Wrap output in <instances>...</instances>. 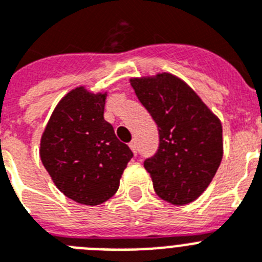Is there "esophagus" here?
<instances>
[{"instance_id": "esophagus-1", "label": "esophagus", "mask_w": 262, "mask_h": 262, "mask_svg": "<svg viewBox=\"0 0 262 262\" xmlns=\"http://www.w3.org/2000/svg\"><path fill=\"white\" fill-rule=\"evenodd\" d=\"M128 145H129V148H131V151L136 155V152H138V144H136V140H133V142L129 143Z\"/></svg>"}]
</instances>
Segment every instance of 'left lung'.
<instances>
[{
	"label": "left lung",
	"instance_id": "obj_1",
	"mask_svg": "<svg viewBox=\"0 0 262 262\" xmlns=\"http://www.w3.org/2000/svg\"><path fill=\"white\" fill-rule=\"evenodd\" d=\"M129 84L159 128V149L144 161L155 191L174 206L193 202L211 184L221 165V119L172 73L133 77Z\"/></svg>",
	"mask_w": 262,
	"mask_h": 262
}]
</instances>
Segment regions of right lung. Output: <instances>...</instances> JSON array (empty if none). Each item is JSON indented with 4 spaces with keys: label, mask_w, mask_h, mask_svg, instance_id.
<instances>
[{
    "label": "right lung",
    "mask_w": 262,
    "mask_h": 262,
    "mask_svg": "<svg viewBox=\"0 0 262 262\" xmlns=\"http://www.w3.org/2000/svg\"><path fill=\"white\" fill-rule=\"evenodd\" d=\"M107 92L72 89L59 101L40 139L39 155L53 184L72 201L110 200L133 152L103 118Z\"/></svg>",
    "instance_id": "add662e5"
}]
</instances>
